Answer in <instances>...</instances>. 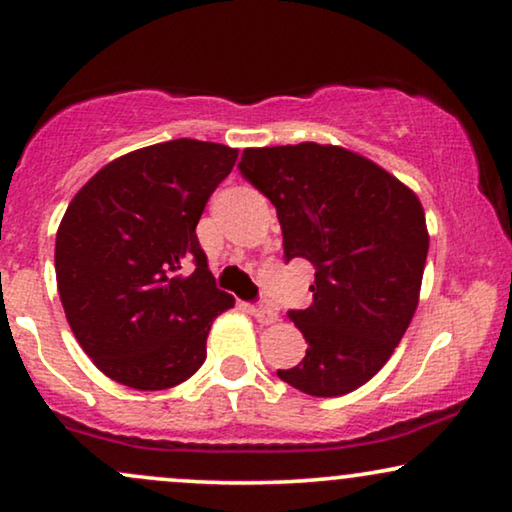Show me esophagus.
<instances>
[{
	"mask_svg": "<svg viewBox=\"0 0 512 512\" xmlns=\"http://www.w3.org/2000/svg\"><path fill=\"white\" fill-rule=\"evenodd\" d=\"M251 314H254V319L263 326H270L277 321V312L272 310V307H251Z\"/></svg>",
	"mask_w": 512,
	"mask_h": 512,
	"instance_id": "obj_1",
	"label": "esophagus"
}]
</instances>
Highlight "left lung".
<instances>
[{
    "instance_id": "left-lung-1",
    "label": "left lung",
    "mask_w": 512,
    "mask_h": 512,
    "mask_svg": "<svg viewBox=\"0 0 512 512\" xmlns=\"http://www.w3.org/2000/svg\"><path fill=\"white\" fill-rule=\"evenodd\" d=\"M240 170L277 209L284 256L314 272L312 305L289 317L305 359L279 380L317 398L377 375L419 305L429 230L417 193L373 160L333 144L244 149Z\"/></svg>"
}]
</instances>
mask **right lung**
Listing matches in <instances>:
<instances>
[{
  "instance_id": "obj_1",
  "label": "right lung",
  "mask_w": 512,
  "mask_h": 512,
  "mask_svg": "<svg viewBox=\"0 0 512 512\" xmlns=\"http://www.w3.org/2000/svg\"><path fill=\"white\" fill-rule=\"evenodd\" d=\"M237 149L172 139L93 174L55 235L65 317L97 368L139 391L177 387L207 356L214 319L235 305L216 289L195 226ZM196 263L191 276L178 270Z\"/></svg>"
}]
</instances>
